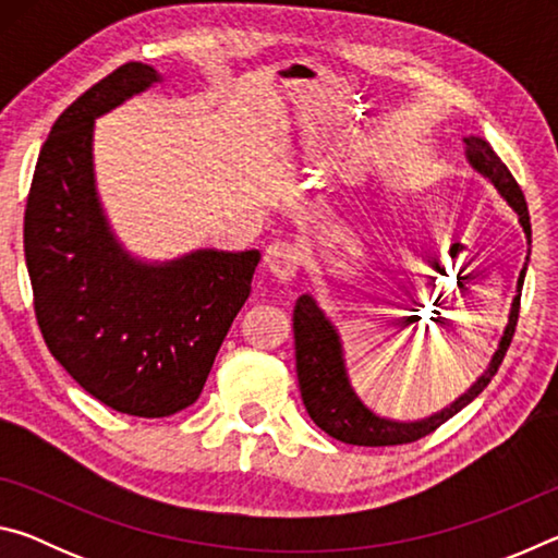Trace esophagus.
Segmentation results:
<instances>
[{"label": "esophagus", "instance_id": "esophagus-1", "mask_svg": "<svg viewBox=\"0 0 558 558\" xmlns=\"http://www.w3.org/2000/svg\"><path fill=\"white\" fill-rule=\"evenodd\" d=\"M266 266L270 268L272 276L292 278L300 266V248L295 243H288V241L270 243L266 251Z\"/></svg>", "mask_w": 558, "mask_h": 558}]
</instances>
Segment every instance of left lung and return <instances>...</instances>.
<instances>
[{"mask_svg":"<svg viewBox=\"0 0 558 558\" xmlns=\"http://www.w3.org/2000/svg\"><path fill=\"white\" fill-rule=\"evenodd\" d=\"M465 155L468 162L497 186V192L505 196V202L517 211L526 239H532V223H529V209L522 189H519L517 179L509 172L502 159L497 157L495 149L489 147L487 140L475 135L465 137ZM524 272L526 266L519 272L517 295L512 300V310H509V323L485 374L480 376L456 403H450L448 409L433 413L430 418L411 423L381 418V415L366 409L362 399L354 393L352 384H349L342 342H339V332L335 325L329 323L313 298L300 295L295 302V310H292V332H295V366L300 393L310 418H313L315 426L323 428L327 436L349 442V446H403V442H413L428 436V433L442 426V423L452 418L458 411L465 409L472 399H477V396L485 391V386L493 381V376L497 374L499 364H502L509 344H512L514 327L519 319V300H522Z\"/></svg>","mask_w":558,"mask_h":558,"instance_id":"1","label":"left lung"}]
</instances>
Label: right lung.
<instances>
[{"label":"right lung","mask_w":558,"mask_h":558,"mask_svg":"<svg viewBox=\"0 0 558 558\" xmlns=\"http://www.w3.org/2000/svg\"><path fill=\"white\" fill-rule=\"evenodd\" d=\"M159 81L112 71L53 122L24 214V256L44 342L93 399L137 418L192 405L251 295L258 251L143 263L116 241L93 177V120Z\"/></svg>","instance_id":"add662e5"}]
</instances>
